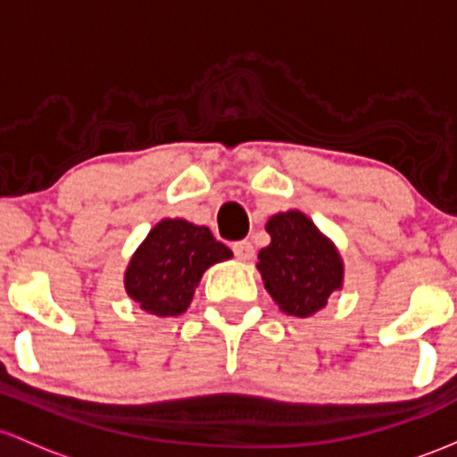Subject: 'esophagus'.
<instances>
[{"instance_id": "1", "label": "esophagus", "mask_w": 457, "mask_h": 457, "mask_svg": "<svg viewBox=\"0 0 457 457\" xmlns=\"http://www.w3.org/2000/svg\"><path fill=\"white\" fill-rule=\"evenodd\" d=\"M233 253L239 261H248L254 256V245L248 242V239H242V242L233 244Z\"/></svg>"}]
</instances>
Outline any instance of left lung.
<instances>
[{
    "mask_svg": "<svg viewBox=\"0 0 457 457\" xmlns=\"http://www.w3.org/2000/svg\"><path fill=\"white\" fill-rule=\"evenodd\" d=\"M265 228L271 242L259 253L256 268L270 295L295 317L324 309L343 280V263L335 245L300 212L274 215Z\"/></svg>",
    "mask_w": 457,
    "mask_h": 457,
    "instance_id": "obj_1",
    "label": "left lung"
}]
</instances>
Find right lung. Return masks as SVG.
Here are the masks:
<instances>
[{
  "label": "right lung",
  "instance_id": "obj_1",
  "mask_svg": "<svg viewBox=\"0 0 457 457\" xmlns=\"http://www.w3.org/2000/svg\"><path fill=\"white\" fill-rule=\"evenodd\" d=\"M233 256L207 227L162 220L133 254L125 289L146 312L174 317L186 312L194 287L209 265Z\"/></svg>",
  "mask_w": 457,
  "mask_h": 457
}]
</instances>
